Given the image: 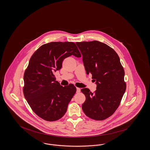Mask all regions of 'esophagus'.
I'll return each mask as SVG.
<instances>
[{
    "label": "esophagus",
    "mask_w": 150,
    "mask_h": 150,
    "mask_svg": "<svg viewBox=\"0 0 150 150\" xmlns=\"http://www.w3.org/2000/svg\"><path fill=\"white\" fill-rule=\"evenodd\" d=\"M80 92V89L79 88H76V93H79Z\"/></svg>",
    "instance_id": "34e87169"
}]
</instances>
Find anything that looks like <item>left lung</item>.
<instances>
[{"instance_id": "1", "label": "left lung", "mask_w": 150, "mask_h": 150, "mask_svg": "<svg viewBox=\"0 0 150 150\" xmlns=\"http://www.w3.org/2000/svg\"><path fill=\"white\" fill-rule=\"evenodd\" d=\"M76 44L83 56L86 74L92 75L97 85L94 93L86 88L81 90L86 97L83 111L93 120H105L114 113L126 90L120 58L112 48L98 41Z\"/></svg>"}]
</instances>
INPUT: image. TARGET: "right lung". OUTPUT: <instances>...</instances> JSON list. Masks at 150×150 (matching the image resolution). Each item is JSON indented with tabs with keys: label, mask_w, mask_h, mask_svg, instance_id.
Here are the masks:
<instances>
[{
	"label": "right lung",
	"mask_w": 150,
	"mask_h": 150,
	"mask_svg": "<svg viewBox=\"0 0 150 150\" xmlns=\"http://www.w3.org/2000/svg\"><path fill=\"white\" fill-rule=\"evenodd\" d=\"M81 54L73 42H50L33 54L23 76V94L33 111L47 121L61 119L76 93L73 84L64 87L56 80L54 72L61 69L64 58Z\"/></svg>",
	"instance_id": "add662e5"
}]
</instances>
